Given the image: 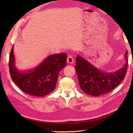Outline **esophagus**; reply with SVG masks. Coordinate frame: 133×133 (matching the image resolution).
Instances as JSON below:
<instances>
[{
  "label": "esophagus",
  "mask_w": 133,
  "mask_h": 133,
  "mask_svg": "<svg viewBox=\"0 0 133 133\" xmlns=\"http://www.w3.org/2000/svg\"><path fill=\"white\" fill-rule=\"evenodd\" d=\"M67 62L68 63H70V64L74 62V59H73L72 57L71 56H68V57L67 58Z\"/></svg>",
  "instance_id": "1"
}]
</instances>
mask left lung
I'll use <instances>...</instances> for the list:
<instances>
[{
	"mask_svg": "<svg viewBox=\"0 0 133 133\" xmlns=\"http://www.w3.org/2000/svg\"><path fill=\"white\" fill-rule=\"evenodd\" d=\"M128 51L124 54L125 64L114 72L100 70L79 55L76 58L75 70L79 86L82 91L92 96L106 94L116 88L123 81L128 68Z\"/></svg>",
	"mask_w": 133,
	"mask_h": 133,
	"instance_id": "left-lung-1",
	"label": "left lung"
}]
</instances>
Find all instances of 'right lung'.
I'll use <instances>...</instances> for the list:
<instances>
[{
  "label": "right lung",
  "mask_w": 133,
  "mask_h": 133,
  "mask_svg": "<svg viewBox=\"0 0 133 133\" xmlns=\"http://www.w3.org/2000/svg\"><path fill=\"white\" fill-rule=\"evenodd\" d=\"M65 53L49 56L35 69L21 71L15 65L14 45L9 57V71L11 79L22 91L31 95L44 97L56 88L60 71L66 66Z\"/></svg>",
  "instance_id": "add662e5"
}]
</instances>
